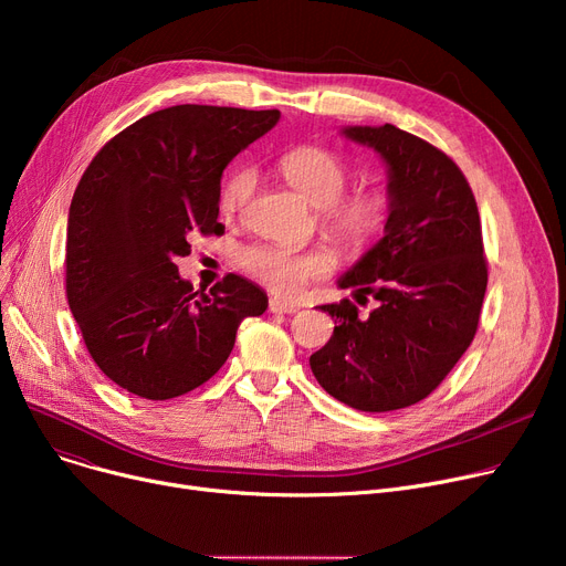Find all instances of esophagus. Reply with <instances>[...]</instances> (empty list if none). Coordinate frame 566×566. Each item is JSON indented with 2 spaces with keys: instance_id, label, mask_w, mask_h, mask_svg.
Listing matches in <instances>:
<instances>
[{
  "instance_id": "34e87169",
  "label": "esophagus",
  "mask_w": 566,
  "mask_h": 566,
  "mask_svg": "<svg viewBox=\"0 0 566 566\" xmlns=\"http://www.w3.org/2000/svg\"><path fill=\"white\" fill-rule=\"evenodd\" d=\"M268 310H271L273 314H295L301 307L293 303H286V301H280V298H273L271 303H268Z\"/></svg>"
}]
</instances>
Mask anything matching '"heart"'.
<instances>
[{"instance_id": "obj_1", "label": "heart", "mask_w": 566, "mask_h": 566, "mask_svg": "<svg viewBox=\"0 0 566 566\" xmlns=\"http://www.w3.org/2000/svg\"><path fill=\"white\" fill-rule=\"evenodd\" d=\"M284 181L305 197L321 218V229L348 252L365 250L388 220V199L378 190H358L344 195L350 171L346 163L328 148L298 146L280 160ZM256 186L250 167L233 169L220 192V208L227 216L241 211ZM335 259L325 250H291L284 245L261 243L243 252V268L263 286L284 298H295L314 280L328 277Z\"/></svg>"}]
</instances>
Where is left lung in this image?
<instances>
[{"instance_id":"1","label":"left lung","mask_w":566,"mask_h":566,"mask_svg":"<svg viewBox=\"0 0 566 566\" xmlns=\"http://www.w3.org/2000/svg\"><path fill=\"white\" fill-rule=\"evenodd\" d=\"M342 135L385 163L388 220L337 280L376 307L358 316L350 301L321 305L335 331L310 367L337 401L388 412L429 397L478 333L489 282L482 224L465 176L429 142L392 124Z\"/></svg>"}]
</instances>
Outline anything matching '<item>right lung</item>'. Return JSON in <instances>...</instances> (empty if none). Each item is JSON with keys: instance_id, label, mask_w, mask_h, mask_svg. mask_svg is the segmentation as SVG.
Wrapping results in <instances>:
<instances>
[{"instance_id": "add662e5", "label": "right lung", "mask_w": 566, "mask_h": 566, "mask_svg": "<svg viewBox=\"0 0 566 566\" xmlns=\"http://www.w3.org/2000/svg\"><path fill=\"white\" fill-rule=\"evenodd\" d=\"M280 109L174 105L109 139L82 174L66 229V295L101 371L142 399L181 397L229 358L268 295L241 275L195 291L176 259L222 233L224 167Z\"/></svg>"}]
</instances>
